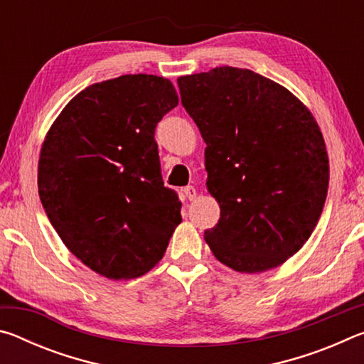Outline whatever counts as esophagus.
<instances>
[{"mask_svg": "<svg viewBox=\"0 0 364 364\" xmlns=\"http://www.w3.org/2000/svg\"><path fill=\"white\" fill-rule=\"evenodd\" d=\"M183 194H184V197H186L188 200H194L196 196H197V191H196L194 186H186V188L183 189Z\"/></svg>", "mask_w": 364, "mask_h": 364, "instance_id": "1", "label": "esophagus"}]
</instances>
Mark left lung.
<instances>
[{
  "label": "left lung",
  "instance_id": "obj_1",
  "mask_svg": "<svg viewBox=\"0 0 364 364\" xmlns=\"http://www.w3.org/2000/svg\"><path fill=\"white\" fill-rule=\"evenodd\" d=\"M205 141L207 191L220 220L204 232L239 273L281 267L321 217L329 157L315 117L284 86L249 69L215 67L178 78Z\"/></svg>",
  "mask_w": 364,
  "mask_h": 364
}]
</instances>
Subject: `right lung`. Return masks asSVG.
<instances>
[{
	"label": "right lung",
	"mask_w": 364,
	"mask_h": 364,
	"mask_svg": "<svg viewBox=\"0 0 364 364\" xmlns=\"http://www.w3.org/2000/svg\"><path fill=\"white\" fill-rule=\"evenodd\" d=\"M176 106L168 78L122 75L80 91L43 141L41 204L65 247L104 278L146 274L181 223L154 139Z\"/></svg>",
	"instance_id": "1"
}]
</instances>
